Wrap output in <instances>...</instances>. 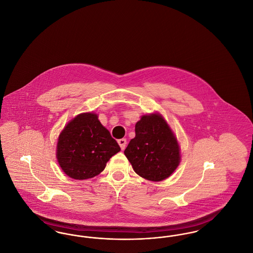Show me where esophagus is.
Here are the masks:
<instances>
[{"instance_id": "obj_1", "label": "esophagus", "mask_w": 253, "mask_h": 253, "mask_svg": "<svg viewBox=\"0 0 253 253\" xmlns=\"http://www.w3.org/2000/svg\"><path fill=\"white\" fill-rule=\"evenodd\" d=\"M118 143H119L120 146H121V150H124V149H125V147H126L127 140H126V138H121V139H119V140H118Z\"/></svg>"}]
</instances>
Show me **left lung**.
Instances as JSON below:
<instances>
[{
    "instance_id": "obj_1",
    "label": "left lung",
    "mask_w": 253,
    "mask_h": 253,
    "mask_svg": "<svg viewBox=\"0 0 253 253\" xmlns=\"http://www.w3.org/2000/svg\"><path fill=\"white\" fill-rule=\"evenodd\" d=\"M133 170L147 180L162 181L180 163L175 135L160 114L142 116L135 124V136L124 151Z\"/></svg>"
}]
</instances>
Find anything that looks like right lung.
Returning a JSON list of instances; mask_svg holds the SVG:
<instances>
[{
    "mask_svg": "<svg viewBox=\"0 0 253 253\" xmlns=\"http://www.w3.org/2000/svg\"><path fill=\"white\" fill-rule=\"evenodd\" d=\"M121 151L118 142L94 113L78 115L61 131L57 144L60 168L73 179L99 174L109 159Z\"/></svg>",
    "mask_w": 253,
    "mask_h": 253,
    "instance_id": "1",
    "label": "right lung"
}]
</instances>
